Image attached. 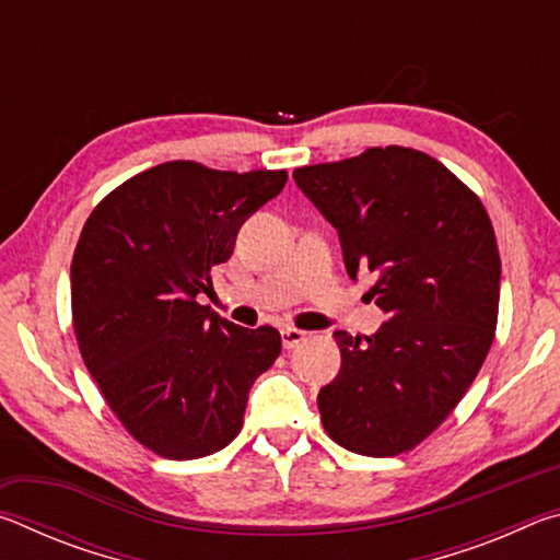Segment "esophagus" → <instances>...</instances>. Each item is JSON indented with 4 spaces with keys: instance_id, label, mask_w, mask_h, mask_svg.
I'll return each instance as SVG.
<instances>
[{
    "instance_id": "obj_1",
    "label": "esophagus",
    "mask_w": 560,
    "mask_h": 560,
    "mask_svg": "<svg viewBox=\"0 0 560 560\" xmlns=\"http://www.w3.org/2000/svg\"><path fill=\"white\" fill-rule=\"evenodd\" d=\"M303 340H306V334H303V330H299V328H291L289 326V328L281 330V343H283V348H287V350L301 346Z\"/></svg>"
}]
</instances>
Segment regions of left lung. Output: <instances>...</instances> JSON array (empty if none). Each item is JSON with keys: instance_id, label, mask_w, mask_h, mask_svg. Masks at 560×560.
Here are the masks:
<instances>
[{"instance_id": "obj_1", "label": "left lung", "mask_w": 560, "mask_h": 560, "mask_svg": "<svg viewBox=\"0 0 560 560\" xmlns=\"http://www.w3.org/2000/svg\"><path fill=\"white\" fill-rule=\"evenodd\" d=\"M336 226L348 277L387 320L373 336L336 330L340 371L320 387L328 438L365 457L410 452L447 420L491 348L501 259L485 205L420 150L368 148L293 170Z\"/></svg>"}]
</instances>
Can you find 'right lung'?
Listing matches in <instances>:
<instances>
[{
    "label": "right lung",
    "instance_id": "add662e5",
    "mask_svg": "<svg viewBox=\"0 0 560 560\" xmlns=\"http://www.w3.org/2000/svg\"><path fill=\"white\" fill-rule=\"evenodd\" d=\"M287 179L173 160L118 185L83 224L71 261L81 358L130 438L160 457L224 450L281 353L277 328L234 326L197 293L212 291L240 226Z\"/></svg>",
    "mask_w": 560,
    "mask_h": 560
}]
</instances>
